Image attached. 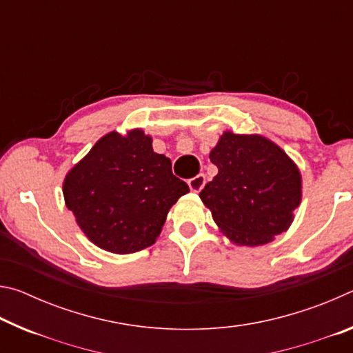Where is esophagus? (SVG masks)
Returning <instances> with one entry per match:
<instances>
[{
    "mask_svg": "<svg viewBox=\"0 0 353 353\" xmlns=\"http://www.w3.org/2000/svg\"><path fill=\"white\" fill-rule=\"evenodd\" d=\"M204 185H205V176L204 174H198L196 177L190 179V181H188V187H190L191 191H194V193H199Z\"/></svg>",
    "mask_w": 353,
    "mask_h": 353,
    "instance_id": "1",
    "label": "esophagus"
}]
</instances>
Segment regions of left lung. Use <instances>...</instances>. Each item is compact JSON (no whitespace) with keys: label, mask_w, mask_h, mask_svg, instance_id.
<instances>
[{"label":"left lung","mask_w":353,"mask_h":353,"mask_svg":"<svg viewBox=\"0 0 353 353\" xmlns=\"http://www.w3.org/2000/svg\"><path fill=\"white\" fill-rule=\"evenodd\" d=\"M210 160L218 174L199 198L232 241L261 246L288 229L301 204V172L276 143L225 132Z\"/></svg>","instance_id":"left-lung-1"}]
</instances>
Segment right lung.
<instances>
[{
  "label": "right lung",
  "mask_w": 353,
  "mask_h": 353,
  "mask_svg": "<svg viewBox=\"0 0 353 353\" xmlns=\"http://www.w3.org/2000/svg\"><path fill=\"white\" fill-rule=\"evenodd\" d=\"M188 191L140 129L104 135L63 182L65 202L83 234L113 254L152 246L170 208Z\"/></svg>",
  "instance_id": "add662e5"
}]
</instances>
